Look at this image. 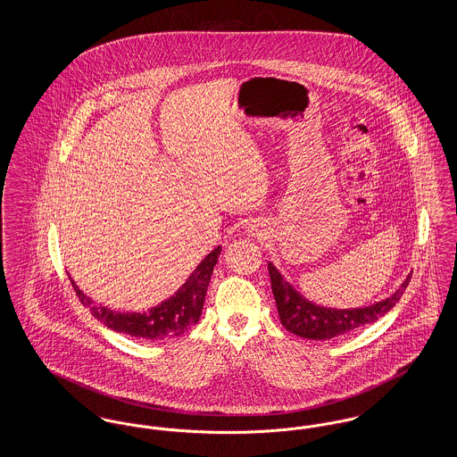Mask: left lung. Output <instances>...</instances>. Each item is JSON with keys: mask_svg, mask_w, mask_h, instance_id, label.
<instances>
[{"mask_svg": "<svg viewBox=\"0 0 457 457\" xmlns=\"http://www.w3.org/2000/svg\"><path fill=\"white\" fill-rule=\"evenodd\" d=\"M267 267L281 324L300 337L317 341H328L332 337L349 334L360 327L377 322L401 300L411 279V274H408L391 296L377 303L360 308H330L306 300L300 291L293 287V284L284 279L283 274L272 262H269Z\"/></svg>", "mask_w": 457, "mask_h": 457, "instance_id": "obj_1", "label": "left lung"}]
</instances>
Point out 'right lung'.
<instances>
[{"label": "right lung", "instance_id": "1", "mask_svg": "<svg viewBox=\"0 0 457 457\" xmlns=\"http://www.w3.org/2000/svg\"><path fill=\"white\" fill-rule=\"evenodd\" d=\"M220 250L222 248L218 246L209 255H205V259L196 265L195 270L178 287L174 295L147 312L111 310L109 306L96 303L71 278L70 281L82 304L90 308L92 315L108 328L149 341L178 337L200 320L207 287L218 263Z\"/></svg>", "mask_w": 457, "mask_h": 457}]
</instances>
